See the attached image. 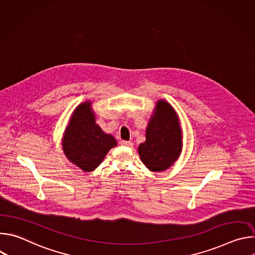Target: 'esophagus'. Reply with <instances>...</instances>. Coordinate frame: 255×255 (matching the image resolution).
<instances>
[{"mask_svg":"<svg viewBox=\"0 0 255 255\" xmlns=\"http://www.w3.org/2000/svg\"><path fill=\"white\" fill-rule=\"evenodd\" d=\"M121 145H123V146H126V147H131V146H133V143L131 141L122 140L121 141Z\"/></svg>","mask_w":255,"mask_h":255,"instance_id":"34e87169","label":"esophagus"}]
</instances>
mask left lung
<instances>
[{"label": "left lung", "mask_w": 255, "mask_h": 255, "mask_svg": "<svg viewBox=\"0 0 255 255\" xmlns=\"http://www.w3.org/2000/svg\"><path fill=\"white\" fill-rule=\"evenodd\" d=\"M146 140L138 147L141 161L151 171H163L178 158L183 148L179 119L172 106L159 100L146 128Z\"/></svg>", "instance_id": "left-lung-1"}]
</instances>
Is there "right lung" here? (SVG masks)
I'll list each match as a JSON object with an SVG mask.
<instances>
[{
    "label": "right lung",
    "instance_id": "1",
    "mask_svg": "<svg viewBox=\"0 0 255 255\" xmlns=\"http://www.w3.org/2000/svg\"><path fill=\"white\" fill-rule=\"evenodd\" d=\"M116 145V139L96 124L92 102L79 105L62 137V150L66 158L82 170L92 171Z\"/></svg>",
    "mask_w": 255,
    "mask_h": 255
}]
</instances>
